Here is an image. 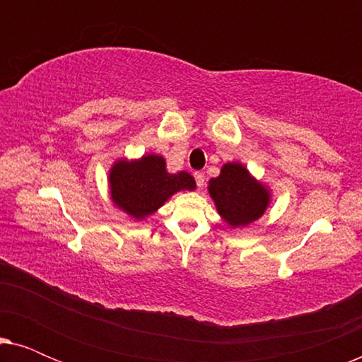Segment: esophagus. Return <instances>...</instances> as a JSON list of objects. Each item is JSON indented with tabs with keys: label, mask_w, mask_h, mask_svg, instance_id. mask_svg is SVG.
Here are the masks:
<instances>
[{
	"label": "esophagus",
	"mask_w": 362,
	"mask_h": 362,
	"mask_svg": "<svg viewBox=\"0 0 362 362\" xmlns=\"http://www.w3.org/2000/svg\"><path fill=\"white\" fill-rule=\"evenodd\" d=\"M194 180H196L197 187L204 186V175H202V173H194Z\"/></svg>",
	"instance_id": "34e87169"
}]
</instances>
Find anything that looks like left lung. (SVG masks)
<instances>
[{
  "label": "left lung",
  "instance_id": "1",
  "mask_svg": "<svg viewBox=\"0 0 362 362\" xmlns=\"http://www.w3.org/2000/svg\"><path fill=\"white\" fill-rule=\"evenodd\" d=\"M209 194L230 227H245L260 219L270 204V191L254 180L240 163H227L209 181Z\"/></svg>",
  "mask_w": 362,
  "mask_h": 362
}]
</instances>
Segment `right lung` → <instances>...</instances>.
Listing matches in <instances>:
<instances>
[{"label":"right lung","mask_w":362,"mask_h":362,"mask_svg":"<svg viewBox=\"0 0 362 362\" xmlns=\"http://www.w3.org/2000/svg\"><path fill=\"white\" fill-rule=\"evenodd\" d=\"M108 182L113 204L136 221L160 209L175 192L196 187L189 173H168L165 158L160 155H146L135 161L118 160L112 166Z\"/></svg>","instance_id":"1"}]
</instances>
